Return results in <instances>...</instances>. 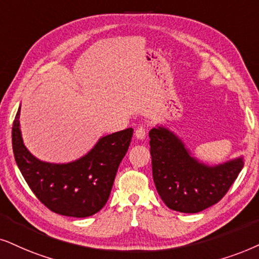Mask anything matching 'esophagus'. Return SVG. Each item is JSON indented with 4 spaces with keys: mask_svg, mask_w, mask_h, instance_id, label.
<instances>
[{
    "mask_svg": "<svg viewBox=\"0 0 259 259\" xmlns=\"http://www.w3.org/2000/svg\"><path fill=\"white\" fill-rule=\"evenodd\" d=\"M146 135H147V127L145 125H140L139 127H137L136 132H135L136 139L143 140L146 137Z\"/></svg>",
    "mask_w": 259,
    "mask_h": 259,
    "instance_id": "34e87169",
    "label": "esophagus"
}]
</instances>
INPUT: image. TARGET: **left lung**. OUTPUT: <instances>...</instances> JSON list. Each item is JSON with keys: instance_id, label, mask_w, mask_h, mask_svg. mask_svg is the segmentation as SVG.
<instances>
[{"instance_id": "8db88e82", "label": "left lung", "mask_w": 259, "mask_h": 259, "mask_svg": "<svg viewBox=\"0 0 259 259\" xmlns=\"http://www.w3.org/2000/svg\"><path fill=\"white\" fill-rule=\"evenodd\" d=\"M149 137L154 184L172 210L198 212L217 204L244 166L241 158L215 167L199 163L165 127H154Z\"/></svg>"}]
</instances>
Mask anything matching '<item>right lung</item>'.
Returning <instances> with one entry per match:
<instances>
[{
  "mask_svg": "<svg viewBox=\"0 0 259 259\" xmlns=\"http://www.w3.org/2000/svg\"><path fill=\"white\" fill-rule=\"evenodd\" d=\"M19 116L20 109L12 127L13 152L35 197L51 211L64 217L87 218L99 211L109 199L117 169L132 142V127L101 137L77 161L56 165L39 161L26 149Z\"/></svg>",
  "mask_w": 259,
  "mask_h": 259,
  "instance_id": "add662e5",
  "label": "right lung"
}]
</instances>
